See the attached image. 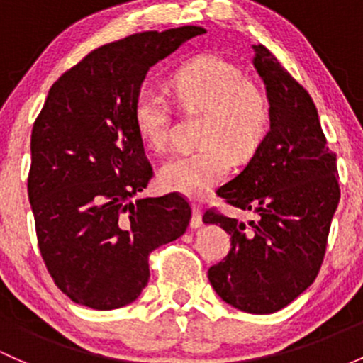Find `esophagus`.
Wrapping results in <instances>:
<instances>
[{"label": "esophagus", "instance_id": "obj_1", "mask_svg": "<svg viewBox=\"0 0 363 363\" xmlns=\"http://www.w3.org/2000/svg\"><path fill=\"white\" fill-rule=\"evenodd\" d=\"M192 221H190V227L192 228H201L202 227V209L197 204L192 206Z\"/></svg>", "mask_w": 363, "mask_h": 363}]
</instances>
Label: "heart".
Listing matches in <instances>:
<instances>
[{"mask_svg":"<svg viewBox=\"0 0 363 363\" xmlns=\"http://www.w3.org/2000/svg\"><path fill=\"white\" fill-rule=\"evenodd\" d=\"M169 88L182 108L206 111L199 138L204 147L171 157L159 178L171 192L202 197L227 177L235 159L244 161L258 150L270 126V105L237 65L218 55H201L183 64L171 74ZM133 121L147 147L166 149L171 108L164 96L140 93Z\"/></svg>","mask_w":363,"mask_h":363,"instance_id":"b5f03b06","label":"heart"}]
</instances>
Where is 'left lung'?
I'll return each mask as SVG.
<instances>
[{
	"label": "left lung",
	"mask_w": 363,
	"mask_h": 363,
	"mask_svg": "<svg viewBox=\"0 0 363 363\" xmlns=\"http://www.w3.org/2000/svg\"><path fill=\"white\" fill-rule=\"evenodd\" d=\"M252 65L270 104V130L247 166L218 189L235 208L256 214L244 221L208 211L232 247L209 268L214 292L237 310L274 313L313 284L325 255L339 202L336 154L329 150L308 91L263 45Z\"/></svg>",
	"instance_id": "1"
}]
</instances>
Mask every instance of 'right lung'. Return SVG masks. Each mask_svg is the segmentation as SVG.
<instances>
[{"label":"right lung","instance_id":"1","mask_svg":"<svg viewBox=\"0 0 363 363\" xmlns=\"http://www.w3.org/2000/svg\"><path fill=\"white\" fill-rule=\"evenodd\" d=\"M204 33L133 34L91 52L50 88L30 135L27 190L46 268L77 305L133 303L149 282L150 252L189 227L192 209L178 194L136 197L152 166L133 105L150 67Z\"/></svg>","mask_w":363,"mask_h":363}]
</instances>
